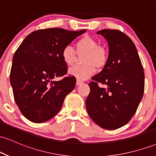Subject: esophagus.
Listing matches in <instances>:
<instances>
[{
  "label": "esophagus",
  "mask_w": 156,
  "mask_h": 156,
  "mask_svg": "<svg viewBox=\"0 0 156 156\" xmlns=\"http://www.w3.org/2000/svg\"><path fill=\"white\" fill-rule=\"evenodd\" d=\"M83 83V82L82 81V80H80L77 79V80H76V85L77 86H79V85H80V84H82Z\"/></svg>",
  "instance_id": "obj_1"
}]
</instances>
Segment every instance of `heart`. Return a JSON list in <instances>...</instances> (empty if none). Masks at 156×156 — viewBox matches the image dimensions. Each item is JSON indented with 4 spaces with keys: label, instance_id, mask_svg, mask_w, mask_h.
<instances>
[{
    "label": "heart",
    "instance_id": "b5f03b06",
    "mask_svg": "<svg viewBox=\"0 0 156 156\" xmlns=\"http://www.w3.org/2000/svg\"><path fill=\"white\" fill-rule=\"evenodd\" d=\"M77 53H85L83 58V65L75 66L68 70L71 76L76 77L78 80H86L94 75L96 67L103 68L108 59V50L98 44L95 39L84 36L76 42ZM63 62L68 66L73 65L76 58V52L72 47L65 46L62 51Z\"/></svg>",
    "mask_w": 156,
    "mask_h": 156
}]
</instances>
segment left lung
<instances>
[{"mask_svg":"<svg viewBox=\"0 0 156 156\" xmlns=\"http://www.w3.org/2000/svg\"><path fill=\"white\" fill-rule=\"evenodd\" d=\"M106 39L108 59L89 83L86 100L89 117L97 125L114 130L126 125L136 112L144 90V73L133 41L118 30L98 31ZM100 83L106 87L101 88Z\"/></svg>","mask_w":156,"mask_h":156,"instance_id":"8db88e82","label":"left lung"}]
</instances>
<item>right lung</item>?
<instances>
[{
    "instance_id": "1",
    "label": "right lung",
    "mask_w": 156,
    "mask_h": 156,
    "mask_svg": "<svg viewBox=\"0 0 156 156\" xmlns=\"http://www.w3.org/2000/svg\"><path fill=\"white\" fill-rule=\"evenodd\" d=\"M87 30L51 28L33 31L26 37L12 58L10 73L15 101L25 117L35 123L49 120L59 112L65 97L74 89L75 77H55L67 73L62 49Z\"/></svg>"
}]
</instances>
